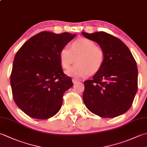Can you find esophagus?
Here are the masks:
<instances>
[{
	"mask_svg": "<svg viewBox=\"0 0 147 147\" xmlns=\"http://www.w3.org/2000/svg\"><path fill=\"white\" fill-rule=\"evenodd\" d=\"M72 81H73V83L74 84H76L78 82H79L78 80H76V79H74V78H73V80H72Z\"/></svg>",
	"mask_w": 147,
	"mask_h": 147,
	"instance_id": "obj_1",
	"label": "esophagus"
}]
</instances>
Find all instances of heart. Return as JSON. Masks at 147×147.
I'll return each mask as SVG.
<instances>
[{
    "label": "heart",
    "mask_w": 147,
    "mask_h": 147,
    "mask_svg": "<svg viewBox=\"0 0 147 147\" xmlns=\"http://www.w3.org/2000/svg\"><path fill=\"white\" fill-rule=\"evenodd\" d=\"M62 67L69 69L76 61L77 64L66 71L69 76L76 78H85L97 73L105 62V52L93 40L82 37L71 43L70 49L63 47L59 51Z\"/></svg>",
    "instance_id": "1"
}]
</instances>
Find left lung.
<instances>
[{
    "label": "left lung",
    "mask_w": 147,
    "mask_h": 147,
    "mask_svg": "<svg viewBox=\"0 0 147 147\" xmlns=\"http://www.w3.org/2000/svg\"><path fill=\"white\" fill-rule=\"evenodd\" d=\"M105 52L102 69L84 82L83 100L88 110L102 117H115L131 107L138 90V68L128 47L117 37L98 32H82Z\"/></svg>",
    "instance_id": "8db88e82"
}]
</instances>
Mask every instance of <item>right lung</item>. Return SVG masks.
I'll list each match as a JSON object with an SVG mask.
<instances>
[{"label":"right lung","instance_id":"add662e5","mask_svg":"<svg viewBox=\"0 0 147 147\" xmlns=\"http://www.w3.org/2000/svg\"><path fill=\"white\" fill-rule=\"evenodd\" d=\"M75 35L40 32L16 54L10 78L12 96L30 117L47 119L61 109L64 92L73 84L63 73L59 51Z\"/></svg>","mask_w":147,"mask_h":147}]
</instances>
